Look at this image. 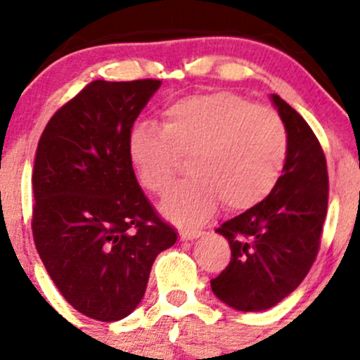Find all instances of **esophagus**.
I'll return each instance as SVG.
<instances>
[{
  "label": "esophagus",
  "mask_w": 360,
  "mask_h": 360,
  "mask_svg": "<svg viewBox=\"0 0 360 360\" xmlns=\"http://www.w3.org/2000/svg\"><path fill=\"white\" fill-rule=\"evenodd\" d=\"M201 234H203V232H201V231H196V229H183V231H179V238L183 239V240L200 238Z\"/></svg>",
  "instance_id": "esophagus-1"
}]
</instances>
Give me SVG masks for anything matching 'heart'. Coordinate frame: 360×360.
Instances as JSON below:
<instances>
[{
    "instance_id": "1",
    "label": "heart",
    "mask_w": 360,
    "mask_h": 360,
    "mask_svg": "<svg viewBox=\"0 0 360 360\" xmlns=\"http://www.w3.org/2000/svg\"><path fill=\"white\" fill-rule=\"evenodd\" d=\"M128 155L141 186L157 196L171 189L188 159L191 176L162 210L176 222L200 224L220 201L239 212L266 200L285 167L289 135L274 109L232 92L203 94L167 105L160 128L133 126Z\"/></svg>"
}]
</instances>
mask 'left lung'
<instances>
[{
  "mask_svg": "<svg viewBox=\"0 0 360 360\" xmlns=\"http://www.w3.org/2000/svg\"><path fill=\"white\" fill-rule=\"evenodd\" d=\"M289 135L285 167L271 195L215 232L231 263L212 278L220 301L238 311H264L294 292L313 266L328 208L325 152L304 117L271 96Z\"/></svg>",
  "mask_w": 360,
  "mask_h": 360,
  "instance_id": "1",
  "label": "left lung"
}]
</instances>
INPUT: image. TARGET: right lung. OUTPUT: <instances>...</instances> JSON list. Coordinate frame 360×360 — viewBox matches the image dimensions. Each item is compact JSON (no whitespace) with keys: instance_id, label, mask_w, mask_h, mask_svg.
Wrapping results in <instances>:
<instances>
[{"instance_id":"add662e5","label":"right lung","mask_w":360,"mask_h":360,"mask_svg":"<svg viewBox=\"0 0 360 360\" xmlns=\"http://www.w3.org/2000/svg\"><path fill=\"white\" fill-rule=\"evenodd\" d=\"M160 80H96L51 117L35 152L32 234L63 297L97 321L126 318L177 234L138 184L128 136Z\"/></svg>"}]
</instances>
